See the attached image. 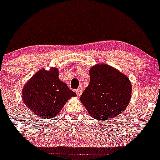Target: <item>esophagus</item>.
<instances>
[{
  "mask_svg": "<svg viewBox=\"0 0 160 160\" xmlns=\"http://www.w3.org/2000/svg\"><path fill=\"white\" fill-rule=\"evenodd\" d=\"M82 92H83V90H82V88H78V89L75 91V92H76V94H77V95H78V96H80V95H82Z\"/></svg>",
  "mask_w": 160,
  "mask_h": 160,
  "instance_id": "34e87169",
  "label": "esophagus"
}]
</instances>
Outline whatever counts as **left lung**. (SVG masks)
Returning a JSON list of instances; mask_svg holds the SVG:
<instances>
[{
    "label": "left lung",
    "instance_id": "8db88e82",
    "mask_svg": "<svg viewBox=\"0 0 160 160\" xmlns=\"http://www.w3.org/2000/svg\"><path fill=\"white\" fill-rule=\"evenodd\" d=\"M90 82L80 97L92 118L105 121L119 116L129 105L132 84L116 68L101 63L89 70Z\"/></svg>",
    "mask_w": 160,
    "mask_h": 160
}]
</instances>
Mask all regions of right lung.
Here are the masks:
<instances>
[{
    "mask_svg": "<svg viewBox=\"0 0 160 160\" xmlns=\"http://www.w3.org/2000/svg\"><path fill=\"white\" fill-rule=\"evenodd\" d=\"M58 75V69L55 67L48 71L40 69L23 87L24 103L40 118H54L69 98L76 96Z\"/></svg>",
    "mask_w": 160,
    "mask_h": 160,
    "instance_id": "right-lung-1",
    "label": "right lung"
}]
</instances>
